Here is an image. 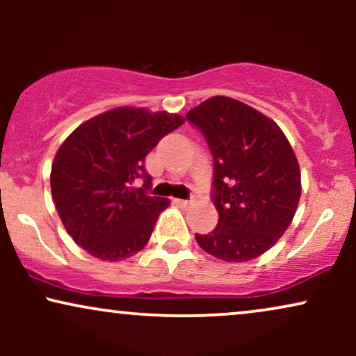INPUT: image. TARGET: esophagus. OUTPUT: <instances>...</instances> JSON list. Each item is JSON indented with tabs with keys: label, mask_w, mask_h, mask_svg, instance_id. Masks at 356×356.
<instances>
[{
	"label": "esophagus",
	"mask_w": 356,
	"mask_h": 356,
	"mask_svg": "<svg viewBox=\"0 0 356 356\" xmlns=\"http://www.w3.org/2000/svg\"><path fill=\"white\" fill-rule=\"evenodd\" d=\"M175 202H177V204H179V206L186 207V206H189V204H191L192 201H187V199H175Z\"/></svg>",
	"instance_id": "1"
}]
</instances>
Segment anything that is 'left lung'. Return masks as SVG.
Returning a JSON list of instances; mask_svg holds the SVG:
<instances>
[{"label":"left lung","instance_id":"8db88e82","mask_svg":"<svg viewBox=\"0 0 356 356\" xmlns=\"http://www.w3.org/2000/svg\"><path fill=\"white\" fill-rule=\"evenodd\" d=\"M214 159L212 201L219 222L195 234L204 251L227 263L266 252L291 224L301 197L293 147L275 120L229 97H211L186 115Z\"/></svg>","mask_w":356,"mask_h":356}]
</instances>
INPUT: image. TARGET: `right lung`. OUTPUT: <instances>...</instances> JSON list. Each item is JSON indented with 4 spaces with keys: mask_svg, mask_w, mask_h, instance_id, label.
<instances>
[{
    "mask_svg": "<svg viewBox=\"0 0 356 356\" xmlns=\"http://www.w3.org/2000/svg\"><path fill=\"white\" fill-rule=\"evenodd\" d=\"M184 117L120 107L76 127L60 145L50 186L65 229L88 254L122 261L149 243L169 199L149 195L145 157ZM138 180L145 186L136 188Z\"/></svg>",
    "mask_w": 356,
    "mask_h": 356,
    "instance_id": "1",
    "label": "right lung"
}]
</instances>
